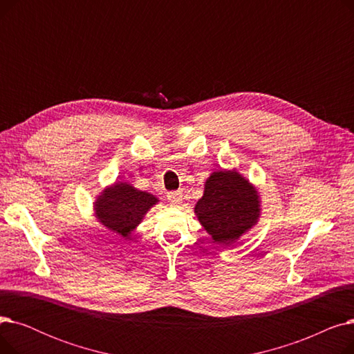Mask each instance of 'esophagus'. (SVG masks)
<instances>
[{"label": "esophagus", "mask_w": 354, "mask_h": 354, "mask_svg": "<svg viewBox=\"0 0 354 354\" xmlns=\"http://www.w3.org/2000/svg\"><path fill=\"white\" fill-rule=\"evenodd\" d=\"M167 199L172 203H179L182 201V194L180 192H167Z\"/></svg>", "instance_id": "obj_1"}]
</instances>
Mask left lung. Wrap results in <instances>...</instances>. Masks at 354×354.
Returning <instances> with one entry per match:
<instances>
[{
	"mask_svg": "<svg viewBox=\"0 0 354 354\" xmlns=\"http://www.w3.org/2000/svg\"><path fill=\"white\" fill-rule=\"evenodd\" d=\"M259 211L255 188L235 171L214 172L195 207L199 222L214 243L225 245L257 224Z\"/></svg>",
	"mask_w": 354,
	"mask_h": 354,
	"instance_id": "obj_1",
	"label": "left lung"
}]
</instances>
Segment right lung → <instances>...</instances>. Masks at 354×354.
<instances>
[{"label": "right lung", "instance_id": "add662e5", "mask_svg": "<svg viewBox=\"0 0 354 354\" xmlns=\"http://www.w3.org/2000/svg\"><path fill=\"white\" fill-rule=\"evenodd\" d=\"M156 202L158 198L153 195L119 182L99 196L95 209L97 219L109 231L129 236Z\"/></svg>", "mask_w": 354, "mask_h": 354}]
</instances>
